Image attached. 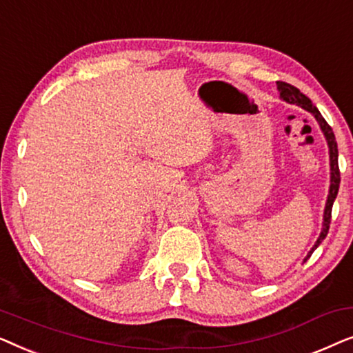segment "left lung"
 I'll use <instances>...</instances> for the list:
<instances>
[{"label": "left lung", "instance_id": "8db88e82", "mask_svg": "<svg viewBox=\"0 0 353 353\" xmlns=\"http://www.w3.org/2000/svg\"><path fill=\"white\" fill-rule=\"evenodd\" d=\"M278 85V91H279V98L283 101H286L289 104H296V105H301L302 109L308 110V112L313 114V117L316 119L318 125H320L323 134H325L326 141H327V148H330V165H331V185H330V194H327V201H326V205H325V215H323V228H321V233L318 236L315 245H313L310 252L307 254L305 260H308V257L313 254V250H315L318 245L323 243V239L326 238L327 231H330V223H331V210H332V204H334V199L337 196V191H339V183H341V172H339V163H337V156H339V152H337V143H336V137L334 133H332V128L327 125V122L325 119H323V115L320 114V110H318L315 105L312 104V101L307 98L305 94L301 93L296 86L289 85V83H284V81H276ZM303 260V262H305Z\"/></svg>", "mask_w": 353, "mask_h": 353}]
</instances>
